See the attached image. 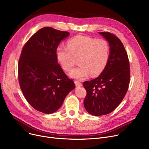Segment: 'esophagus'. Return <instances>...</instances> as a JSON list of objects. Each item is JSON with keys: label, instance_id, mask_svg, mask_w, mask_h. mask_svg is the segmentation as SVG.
Listing matches in <instances>:
<instances>
[{"label": "esophagus", "instance_id": "obj_1", "mask_svg": "<svg viewBox=\"0 0 149 149\" xmlns=\"http://www.w3.org/2000/svg\"><path fill=\"white\" fill-rule=\"evenodd\" d=\"M75 84L76 86H82V83L80 81L77 80L75 81Z\"/></svg>", "mask_w": 149, "mask_h": 149}]
</instances>
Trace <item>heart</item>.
I'll list each match as a JSON object with an SVG mask.
<instances>
[{"label": "heart", "instance_id": "heart-1", "mask_svg": "<svg viewBox=\"0 0 149 149\" xmlns=\"http://www.w3.org/2000/svg\"><path fill=\"white\" fill-rule=\"evenodd\" d=\"M57 61L65 70L76 63L79 65L69 72L75 79H83L91 74L100 75L105 69L110 56V46L104 39L78 36L70 39L67 46H58L56 51Z\"/></svg>", "mask_w": 149, "mask_h": 149}]
</instances>
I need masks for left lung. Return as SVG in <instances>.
<instances>
[{"label":"left lung","mask_w":149,"mask_h":149,"mask_svg":"<svg viewBox=\"0 0 149 149\" xmlns=\"http://www.w3.org/2000/svg\"><path fill=\"white\" fill-rule=\"evenodd\" d=\"M110 46V56L103 71L95 79L84 81L87 94L84 106L94 116L111 113L126 95L130 83V64L121 41L114 34L101 32Z\"/></svg>","instance_id":"1"}]
</instances>
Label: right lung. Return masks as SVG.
Segmentation results:
<instances>
[{
    "instance_id": "add662e5",
    "label": "right lung",
    "mask_w": 149,
    "mask_h": 149,
    "mask_svg": "<svg viewBox=\"0 0 149 149\" xmlns=\"http://www.w3.org/2000/svg\"><path fill=\"white\" fill-rule=\"evenodd\" d=\"M69 35L67 31L43 28L29 39L21 52L18 65L21 90L29 104L44 113L56 112L75 88L56 56L60 42Z\"/></svg>"
}]
</instances>
